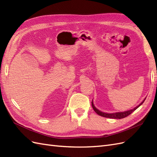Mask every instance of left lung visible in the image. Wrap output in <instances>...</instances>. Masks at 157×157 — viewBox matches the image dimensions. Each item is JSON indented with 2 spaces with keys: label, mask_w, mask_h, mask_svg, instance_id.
Returning <instances> with one entry per match:
<instances>
[{
  "label": "left lung",
  "mask_w": 157,
  "mask_h": 157,
  "mask_svg": "<svg viewBox=\"0 0 157 157\" xmlns=\"http://www.w3.org/2000/svg\"><path fill=\"white\" fill-rule=\"evenodd\" d=\"M145 100V99L143 101V102L141 103L138 106H137L134 109H132V110H129V111H124V112H120V113H103L100 111H99L98 109H97L96 107H94L92 101V108L94 110V111L96 112L99 116L106 117V118H116V119H121V118H125V117H128V115H130L132 113L134 112L136 109L138 108L141 105V104L144 102Z\"/></svg>",
  "instance_id": "8db88e82"
}]
</instances>
